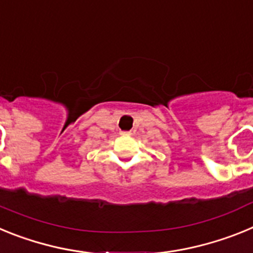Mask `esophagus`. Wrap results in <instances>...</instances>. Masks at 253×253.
<instances>
[{"label": "esophagus", "instance_id": "34e87169", "mask_svg": "<svg viewBox=\"0 0 253 253\" xmlns=\"http://www.w3.org/2000/svg\"><path fill=\"white\" fill-rule=\"evenodd\" d=\"M120 134L123 137H128V135H130V131H120Z\"/></svg>", "mask_w": 253, "mask_h": 253}]
</instances>
